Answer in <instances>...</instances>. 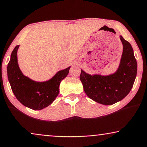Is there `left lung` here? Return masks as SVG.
I'll use <instances>...</instances> for the list:
<instances>
[{"label": "left lung", "instance_id": "obj_1", "mask_svg": "<svg viewBox=\"0 0 147 147\" xmlns=\"http://www.w3.org/2000/svg\"><path fill=\"white\" fill-rule=\"evenodd\" d=\"M123 50L118 69L108 76L89 74L81 69L80 78L90 99L104 105H112L129 94L137 73V63L129 42L120 35Z\"/></svg>", "mask_w": 147, "mask_h": 147}]
</instances>
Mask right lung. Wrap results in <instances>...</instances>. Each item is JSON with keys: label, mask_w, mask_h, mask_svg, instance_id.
Wrapping results in <instances>:
<instances>
[{"label": "right lung", "mask_w": 147, "mask_h": 147, "mask_svg": "<svg viewBox=\"0 0 147 147\" xmlns=\"http://www.w3.org/2000/svg\"><path fill=\"white\" fill-rule=\"evenodd\" d=\"M17 45L12 51L7 66L8 80L17 99L26 107L35 110L43 109L52 104L59 92L61 82L66 78L71 66L57 71L51 79L36 82L25 76L20 69Z\"/></svg>", "instance_id": "add662e5"}]
</instances>
